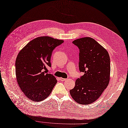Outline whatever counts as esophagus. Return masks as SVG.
Wrapping results in <instances>:
<instances>
[{
	"label": "esophagus",
	"mask_w": 128,
	"mask_h": 128,
	"mask_svg": "<svg viewBox=\"0 0 128 128\" xmlns=\"http://www.w3.org/2000/svg\"><path fill=\"white\" fill-rule=\"evenodd\" d=\"M66 80V78H60V81H65V80Z\"/></svg>",
	"instance_id": "esophagus-1"
}]
</instances>
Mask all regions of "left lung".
<instances>
[{
    "label": "left lung",
    "instance_id": "left-lung-1",
    "mask_svg": "<svg viewBox=\"0 0 128 128\" xmlns=\"http://www.w3.org/2000/svg\"><path fill=\"white\" fill-rule=\"evenodd\" d=\"M78 47L79 70L84 75L75 81L70 93L81 104H91L101 96L110 81V59L108 51L91 37L75 40Z\"/></svg>",
    "mask_w": 128,
    "mask_h": 128
}]
</instances>
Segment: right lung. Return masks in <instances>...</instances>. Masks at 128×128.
Segmentation results:
<instances>
[{"label": "right lung", "mask_w": 128, "mask_h": 128, "mask_svg": "<svg viewBox=\"0 0 128 128\" xmlns=\"http://www.w3.org/2000/svg\"><path fill=\"white\" fill-rule=\"evenodd\" d=\"M63 42L48 36L39 37L30 42L18 53L15 63L17 81L30 100L42 101L53 90L58 81L45 70L51 66L52 52Z\"/></svg>", "instance_id": "obj_1"}]
</instances>
